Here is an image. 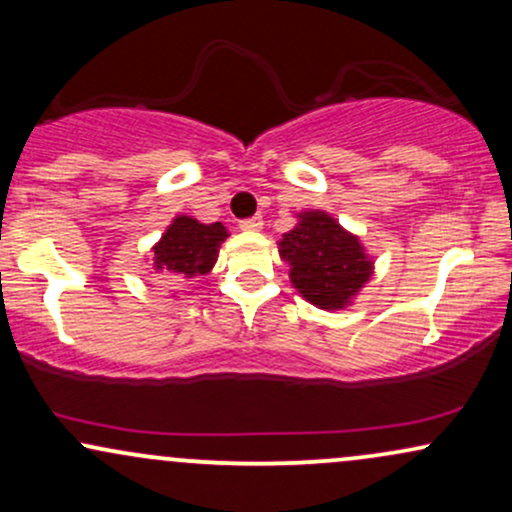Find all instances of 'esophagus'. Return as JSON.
<instances>
[{
	"mask_svg": "<svg viewBox=\"0 0 512 512\" xmlns=\"http://www.w3.org/2000/svg\"><path fill=\"white\" fill-rule=\"evenodd\" d=\"M262 226H264L262 216H252V219H245V221H240V228H243V231H250V233H255V231H262Z\"/></svg>",
	"mask_w": 512,
	"mask_h": 512,
	"instance_id": "obj_1",
	"label": "esophagus"
}]
</instances>
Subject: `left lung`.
<instances>
[{
    "label": "left lung",
    "instance_id": "obj_1",
    "mask_svg": "<svg viewBox=\"0 0 512 512\" xmlns=\"http://www.w3.org/2000/svg\"><path fill=\"white\" fill-rule=\"evenodd\" d=\"M296 226L279 240L289 279L308 303L320 310H344L375 272L361 238L322 209L296 214Z\"/></svg>",
    "mask_w": 512,
    "mask_h": 512
}]
</instances>
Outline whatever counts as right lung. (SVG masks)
<instances>
[{
	"label": "right lung",
	"instance_id": "obj_1",
	"mask_svg": "<svg viewBox=\"0 0 512 512\" xmlns=\"http://www.w3.org/2000/svg\"><path fill=\"white\" fill-rule=\"evenodd\" d=\"M228 238L221 221L202 223L178 214L161 240L151 248V269L170 279H195L209 274L219 260V248Z\"/></svg>",
	"mask_w": 512,
	"mask_h": 512
}]
</instances>
